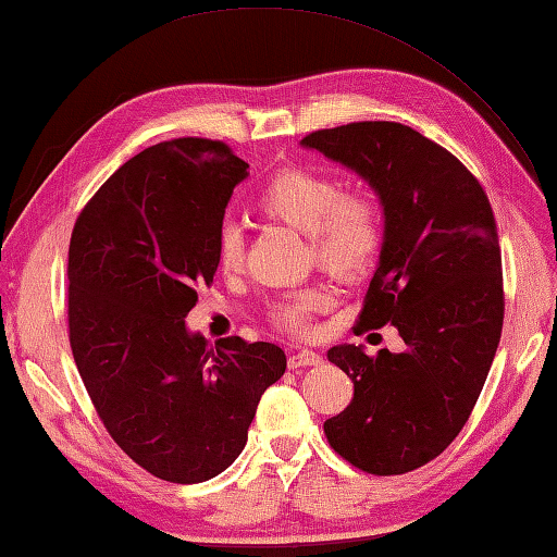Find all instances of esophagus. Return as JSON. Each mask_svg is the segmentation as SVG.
<instances>
[{
    "label": "esophagus",
    "instance_id": "obj_1",
    "mask_svg": "<svg viewBox=\"0 0 557 557\" xmlns=\"http://www.w3.org/2000/svg\"><path fill=\"white\" fill-rule=\"evenodd\" d=\"M320 363H322V356L315 354V351H299V354H292V356L287 358L289 370L308 368V366H320Z\"/></svg>",
    "mask_w": 557,
    "mask_h": 557
}]
</instances>
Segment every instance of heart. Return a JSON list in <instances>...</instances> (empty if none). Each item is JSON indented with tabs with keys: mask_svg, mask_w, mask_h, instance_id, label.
<instances>
[{
	"mask_svg": "<svg viewBox=\"0 0 557 557\" xmlns=\"http://www.w3.org/2000/svg\"><path fill=\"white\" fill-rule=\"evenodd\" d=\"M256 211L308 235L315 263L342 282L366 280L380 263L386 242L380 203L368 194L344 191L334 175L306 165H284L258 191ZM215 265L223 275H237L244 268V235L237 225L220 227ZM327 304L325 289L296 292L273 306V322L284 332L306 334L310 315Z\"/></svg>",
	"mask_w": 557,
	"mask_h": 557,
	"instance_id": "b5f03b06",
	"label": "heart"
}]
</instances>
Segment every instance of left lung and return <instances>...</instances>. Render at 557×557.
Returning a JSON list of instances; mask_svg holds the SVG:
<instances>
[{
  "mask_svg": "<svg viewBox=\"0 0 557 557\" xmlns=\"http://www.w3.org/2000/svg\"><path fill=\"white\" fill-rule=\"evenodd\" d=\"M380 194L386 242L360 330L394 325L406 348L332 346L354 398L325 420L334 454L392 476L442 456L472 416L500 342L506 294L496 218L454 153L408 125L363 121L301 139Z\"/></svg>",
  "mask_w": 557,
  "mask_h": 557,
  "instance_id": "left-lung-1",
  "label": "left lung"
}]
</instances>
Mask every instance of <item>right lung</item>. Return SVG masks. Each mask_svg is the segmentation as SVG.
I'll use <instances>...</instances> for the list:
<instances>
[{
  "instance_id": "obj_1",
  "label": "right lung",
  "mask_w": 557,
  "mask_h": 557,
  "mask_svg": "<svg viewBox=\"0 0 557 557\" xmlns=\"http://www.w3.org/2000/svg\"><path fill=\"white\" fill-rule=\"evenodd\" d=\"M249 163L180 137L123 163L77 215L69 339L99 420L123 454L173 484L230 468L287 358L275 344L209 346L185 318L215 275V237Z\"/></svg>"
}]
</instances>
